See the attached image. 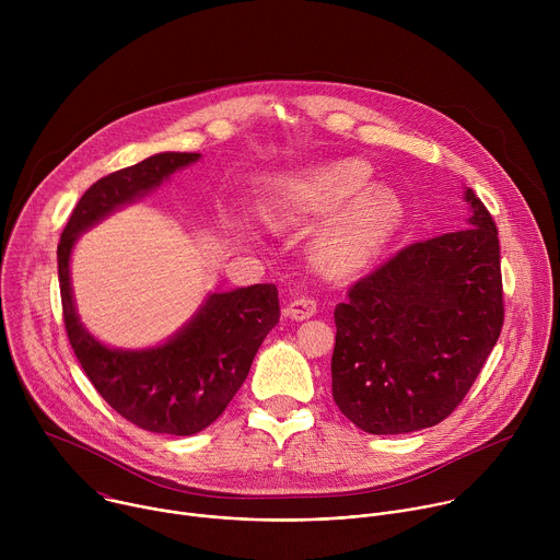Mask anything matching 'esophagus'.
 Masks as SVG:
<instances>
[{"label": "esophagus", "instance_id": "obj_1", "mask_svg": "<svg viewBox=\"0 0 560 560\" xmlns=\"http://www.w3.org/2000/svg\"><path fill=\"white\" fill-rule=\"evenodd\" d=\"M314 312H316V301L310 296H296L285 307V316H290L292 322H303V318H310Z\"/></svg>", "mask_w": 560, "mask_h": 560}]
</instances>
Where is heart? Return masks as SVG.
Masks as SVG:
<instances>
[{
  "label": "heart",
  "instance_id": "obj_1",
  "mask_svg": "<svg viewBox=\"0 0 560 560\" xmlns=\"http://www.w3.org/2000/svg\"><path fill=\"white\" fill-rule=\"evenodd\" d=\"M368 184V164L343 159L268 179L257 210L275 230H292L335 211L316 232L310 261L324 277L343 279L372 264L404 219L401 201L389 188L365 191Z\"/></svg>",
  "mask_w": 560,
  "mask_h": 560
}]
</instances>
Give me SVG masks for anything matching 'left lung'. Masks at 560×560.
<instances>
[{
	"mask_svg": "<svg viewBox=\"0 0 560 560\" xmlns=\"http://www.w3.org/2000/svg\"><path fill=\"white\" fill-rule=\"evenodd\" d=\"M467 228L412 244L335 307L332 396L368 434L447 419L503 326L499 232L469 188Z\"/></svg>",
	"mask_w": 560,
	"mask_h": 560,
	"instance_id": "1",
	"label": "left lung"
}]
</instances>
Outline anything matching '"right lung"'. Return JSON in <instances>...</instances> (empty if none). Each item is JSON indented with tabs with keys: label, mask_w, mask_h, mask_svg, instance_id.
Segmentation results:
<instances>
[{
	"label": "right lung",
	"mask_w": 560,
	"mask_h": 560,
	"mask_svg": "<svg viewBox=\"0 0 560 560\" xmlns=\"http://www.w3.org/2000/svg\"><path fill=\"white\" fill-rule=\"evenodd\" d=\"M199 159V152H159L100 179L74 206L57 246L63 322L74 357L115 412L141 430L173 436L206 430L244 385L259 346L279 324L277 288L257 283L212 292L164 343L124 350L102 343L79 318L70 257L86 230Z\"/></svg>",
	"instance_id": "obj_1"
}]
</instances>
